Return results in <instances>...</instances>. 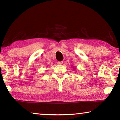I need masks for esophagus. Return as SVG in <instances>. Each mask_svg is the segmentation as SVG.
Masks as SVG:
<instances>
[{
	"mask_svg": "<svg viewBox=\"0 0 120 120\" xmlns=\"http://www.w3.org/2000/svg\"><path fill=\"white\" fill-rule=\"evenodd\" d=\"M63 61H58V64H59V65H61V64H63Z\"/></svg>",
	"mask_w": 120,
	"mask_h": 120,
	"instance_id": "34e87169",
	"label": "esophagus"
}]
</instances>
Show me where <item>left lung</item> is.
Masks as SVG:
<instances>
[{"label":"left lung","mask_w":120,"mask_h":120,"mask_svg":"<svg viewBox=\"0 0 120 120\" xmlns=\"http://www.w3.org/2000/svg\"><path fill=\"white\" fill-rule=\"evenodd\" d=\"M72 68H74V69H76V68H75L74 67H72Z\"/></svg>","instance_id":"obj_1"}]
</instances>
